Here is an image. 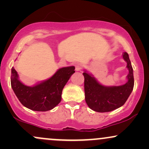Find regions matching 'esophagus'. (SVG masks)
Masks as SVG:
<instances>
[{
	"label": "esophagus",
	"instance_id": "obj_1",
	"mask_svg": "<svg viewBox=\"0 0 149 149\" xmlns=\"http://www.w3.org/2000/svg\"><path fill=\"white\" fill-rule=\"evenodd\" d=\"M82 67H83V65H82L81 64H76V71H80V70L82 69Z\"/></svg>",
	"mask_w": 149,
	"mask_h": 149
}]
</instances>
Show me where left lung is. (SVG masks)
<instances>
[{"instance_id": "obj_1", "label": "left lung", "mask_w": 149, "mask_h": 149, "mask_svg": "<svg viewBox=\"0 0 149 149\" xmlns=\"http://www.w3.org/2000/svg\"><path fill=\"white\" fill-rule=\"evenodd\" d=\"M123 58L127 62L129 71L125 84L118 86H105L100 84L92 74L84 71L85 102L90 109L97 112H109L122 107L134 88L133 69L129 55L123 52Z\"/></svg>"}]
</instances>
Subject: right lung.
<instances>
[{
    "instance_id": "1",
    "label": "right lung",
    "mask_w": 149,
    "mask_h": 149,
    "mask_svg": "<svg viewBox=\"0 0 149 149\" xmlns=\"http://www.w3.org/2000/svg\"><path fill=\"white\" fill-rule=\"evenodd\" d=\"M73 66L58 69L48 79L27 86L19 79L14 67L11 70V86L23 106L36 111H47L54 109L61 100L62 90L75 73Z\"/></svg>"
}]
</instances>
